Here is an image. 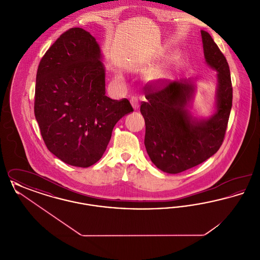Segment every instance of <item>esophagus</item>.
Listing matches in <instances>:
<instances>
[{"label":"esophagus","instance_id":"1","mask_svg":"<svg viewBox=\"0 0 260 260\" xmlns=\"http://www.w3.org/2000/svg\"><path fill=\"white\" fill-rule=\"evenodd\" d=\"M131 104L135 110H137L139 108V99H137L136 96H133L131 99Z\"/></svg>","mask_w":260,"mask_h":260}]
</instances>
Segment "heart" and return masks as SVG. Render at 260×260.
I'll return each instance as SVG.
<instances>
[{
	"label": "heart",
	"instance_id": "1",
	"mask_svg": "<svg viewBox=\"0 0 260 260\" xmlns=\"http://www.w3.org/2000/svg\"><path fill=\"white\" fill-rule=\"evenodd\" d=\"M157 78H158V75H157V76L155 75V76H154V79H157Z\"/></svg>",
	"mask_w": 260,
	"mask_h": 260
}]
</instances>
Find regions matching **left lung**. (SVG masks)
<instances>
[{
    "label": "left lung",
    "mask_w": 260,
    "mask_h": 260,
    "mask_svg": "<svg viewBox=\"0 0 260 260\" xmlns=\"http://www.w3.org/2000/svg\"><path fill=\"white\" fill-rule=\"evenodd\" d=\"M206 63L216 71L215 112L206 119L193 117L187 109L196 86L180 80L144 87L140 112L145 120L144 144L152 162L161 172L181 173L214 155L222 144L233 88L229 65L210 34L201 31Z\"/></svg>",
    "instance_id": "1"
}]
</instances>
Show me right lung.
Masks as SVG:
<instances>
[{
	"instance_id": "obj_1",
	"label": "right lung",
	"mask_w": 260,
	"mask_h": 260,
	"mask_svg": "<svg viewBox=\"0 0 260 260\" xmlns=\"http://www.w3.org/2000/svg\"><path fill=\"white\" fill-rule=\"evenodd\" d=\"M133 111L127 99L105 95L101 50L86 30L64 32L41 59L35 117L45 144L62 161L79 168L95 164L115 124Z\"/></svg>"
}]
</instances>
